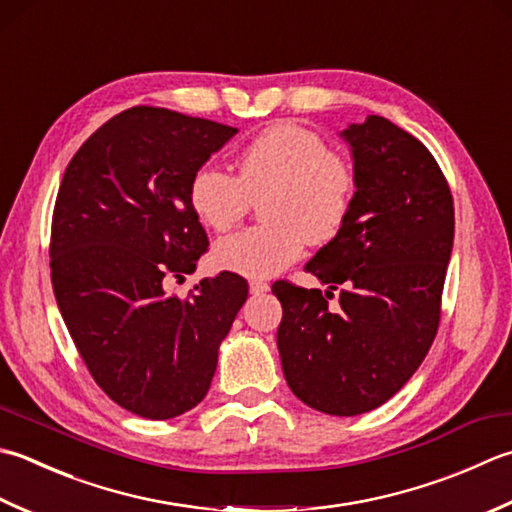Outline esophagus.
Masks as SVG:
<instances>
[{"mask_svg": "<svg viewBox=\"0 0 512 512\" xmlns=\"http://www.w3.org/2000/svg\"><path fill=\"white\" fill-rule=\"evenodd\" d=\"M268 282H264V279H250V293L253 295H264L268 290Z\"/></svg>", "mask_w": 512, "mask_h": 512, "instance_id": "1", "label": "esophagus"}]
</instances>
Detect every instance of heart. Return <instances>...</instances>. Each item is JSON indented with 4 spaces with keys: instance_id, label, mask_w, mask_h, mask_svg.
<instances>
[{
    "instance_id": "heart-1",
    "label": "heart",
    "mask_w": 512,
    "mask_h": 512,
    "mask_svg": "<svg viewBox=\"0 0 512 512\" xmlns=\"http://www.w3.org/2000/svg\"><path fill=\"white\" fill-rule=\"evenodd\" d=\"M357 175L350 159L330 150L306 126L264 128L237 155V175L213 164L195 170L188 199L215 233H226L262 202L264 226L242 230L215 246L219 266L248 277H273L302 255L306 242L326 246L353 213Z\"/></svg>"
}]
</instances>
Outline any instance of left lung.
I'll use <instances>...</instances> for the list:
<instances>
[{
    "instance_id": "obj_1",
    "label": "left lung",
    "mask_w": 512,
    "mask_h": 512,
    "mask_svg": "<svg viewBox=\"0 0 512 512\" xmlns=\"http://www.w3.org/2000/svg\"><path fill=\"white\" fill-rule=\"evenodd\" d=\"M344 137L357 175L353 213L306 264L330 290L275 282L273 293L290 390L326 415L353 417L388 402L433 344L455 208L442 168L417 137L379 115Z\"/></svg>"
}]
</instances>
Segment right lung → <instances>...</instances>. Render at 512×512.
<instances>
[{
	"mask_svg": "<svg viewBox=\"0 0 512 512\" xmlns=\"http://www.w3.org/2000/svg\"><path fill=\"white\" fill-rule=\"evenodd\" d=\"M235 133L133 106L86 139L59 184L48 248L57 306L97 386L139 417L170 419L202 402L248 297L228 270L186 297L164 290L208 248L188 186Z\"/></svg>",
	"mask_w": 512,
	"mask_h": 512,
	"instance_id": "add662e5",
	"label": "right lung"
}]
</instances>
